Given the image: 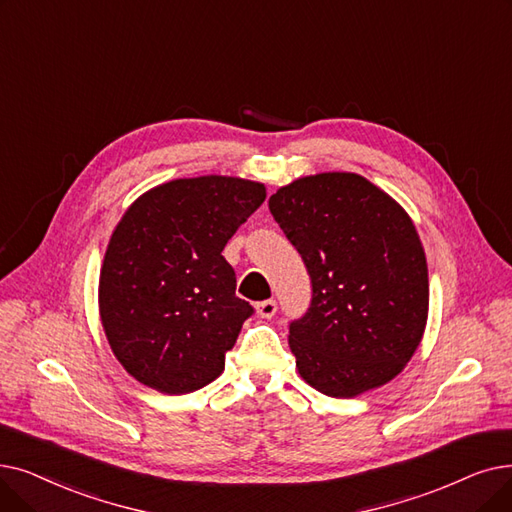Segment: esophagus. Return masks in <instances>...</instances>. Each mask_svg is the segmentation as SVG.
I'll return each instance as SVG.
<instances>
[{"mask_svg":"<svg viewBox=\"0 0 512 512\" xmlns=\"http://www.w3.org/2000/svg\"><path fill=\"white\" fill-rule=\"evenodd\" d=\"M278 309V303L274 299H268V301H259L257 303V316L261 318H272L276 314Z\"/></svg>","mask_w":512,"mask_h":512,"instance_id":"34e87169","label":"esophagus"}]
</instances>
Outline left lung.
Listing matches in <instances>:
<instances>
[{"label":"left lung","mask_w":512,"mask_h":512,"mask_svg":"<svg viewBox=\"0 0 512 512\" xmlns=\"http://www.w3.org/2000/svg\"><path fill=\"white\" fill-rule=\"evenodd\" d=\"M311 282L288 324L303 379L330 397L381 387L414 355L429 311L427 259L408 213L355 173H320L270 196Z\"/></svg>","instance_id":"left-lung-1"}]
</instances>
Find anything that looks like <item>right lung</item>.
I'll list each match as a JSON object with an SVG mask.
<instances>
[{"label":"right lung","instance_id":"1","mask_svg":"<svg viewBox=\"0 0 512 512\" xmlns=\"http://www.w3.org/2000/svg\"><path fill=\"white\" fill-rule=\"evenodd\" d=\"M265 201L263 184L205 175L157 186L110 236L100 318L123 368L169 395L215 381L253 305L221 255Z\"/></svg>","mask_w":512,"mask_h":512}]
</instances>
